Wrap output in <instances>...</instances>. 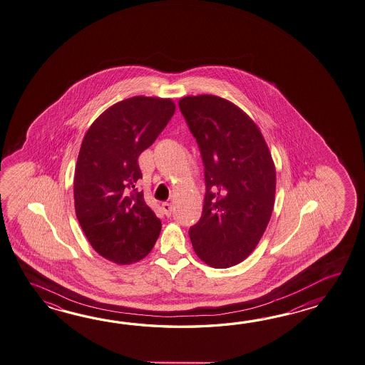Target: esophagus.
<instances>
[{"label": "esophagus", "mask_w": 365, "mask_h": 365, "mask_svg": "<svg viewBox=\"0 0 365 365\" xmlns=\"http://www.w3.org/2000/svg\"><path fill=\"white\" fill-rule=\"evenodd\" d=\"M163 211L168 217L171 216V213H173V205H171L170 202H163Z\"/></svg>", "instance_id": "34e87169"}]
</instances>
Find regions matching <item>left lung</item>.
Masks as SVG:
<instances>
[{"label": "left lung", "instance_id": "left-lung-1", "mask_svg": "<svg viewBox=\"0 0 365 365\" xmlns=\"http://www.w3.org/2000/svg\"><path fill=\"white\" fill-rule=\"evenodd\" d=\"M178 105L205 168L202 219L188 235L205 264L232 267L254 252L269 222L275 163L258 125L230 101L202 94Z\"/></svg>", "mask_w": 365, "mask_h": 365}]
</instances>
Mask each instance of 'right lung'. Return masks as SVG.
Masks as SVG:
<instances>
[{"mask_svg": "<svg viewBox=\"0 0 365 365\" xmlns=\"http://www.w3.org/2000/svg\"><path fill=\"white\" fill-rule=\"evenodd\" d=\"M175 113L170 98H128L108 107L86 132L74 170L76 216L93 249L116 264L144 259L161 220L135 185L138 158Z\"/></svg>", "mask_w": 365, "mask_h": 365, "instance_id": "right-lung-1", "label": "right lung"}]
</instances>
